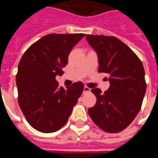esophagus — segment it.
Segmentation results:
<instances>
[{"label":"esophagus","mask_w":158,"mask_h":158,"mask_svg":"<svg viewBox=\"0 0 158 158\" xmlns=\"http://www.w3.org/2000/svg\"><path fill=\"white\" fill-rule=\"evenodd\" d=\"M90 88H89V87H87V86H84V92H90Z\"/></svg>","instance_id":"obj_1"}]
</instances>
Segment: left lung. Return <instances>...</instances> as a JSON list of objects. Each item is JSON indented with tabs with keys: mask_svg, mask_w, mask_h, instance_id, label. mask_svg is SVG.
<instances>
[{
	"mask_svg": "<svg viewBox=\"0 0 158 158\" xmlns=\"http://www.w3.org/2000/svg\"><path fill=\"white\" fill-rule=\"evenodd\" d=\"M97 52L99 72L109 75L110 87L102 93L94 88L97 103L88 109L91 119L106 132L127 128L141 110L146 91L144 69L134 52L114 36L86 35Z\"/></svg>",
	"mask_w": 158,
	"mask_h": 158,
	"instance_id": "1",
	"label": "left lung"
}]
</instances>
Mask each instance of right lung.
Returning a JSON list of instances; mask_svg holds the SVG:
<instances>
[{"label": "right lung", "instance_id": "right-lung-1", "mask_svg": "<svg viewBox=\"0 0 158 158\" xmlns=\"http://www.w3.org/2000/svg\"><path fill=\"white\" fill-rule=\"evenodd\" d=\"M84 35L48 34L32 44L19 61L16 76L19 106L37 131L51 133L62 128L82 94L81 82L60 87L55 77L63 75L71 49Z\"/></svg>", "mask_w": 158, "mask_h": 158}]
</instances>
